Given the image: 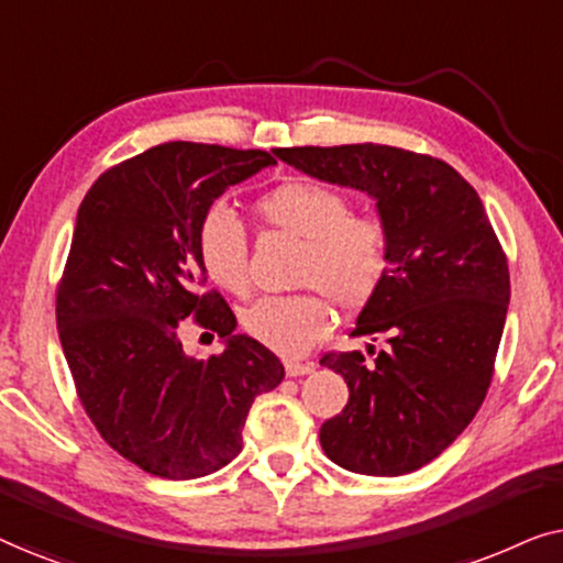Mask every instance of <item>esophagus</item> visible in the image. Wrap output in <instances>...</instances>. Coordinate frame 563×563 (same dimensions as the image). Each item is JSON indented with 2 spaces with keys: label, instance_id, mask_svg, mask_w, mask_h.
<instances>
[{
  "label": "esophagus",
  "instance_id": "34e87169",
  "mask_svg": "<svg viewBox=\"0 0 563 563\" xmlns=\"http://www.w3.org/2000/svg\"><path fill=\"white\" fill-rule=\"evenodd\" d=\"M284 372H287V376H305V374H312L314 372V364H310V361H291L287 358L284 361Z\"/></svg>",
  "mask_w": 563,
  "mask_h": 563
}]
</instances>
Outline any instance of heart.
<instances>
[{"instance_id":"b5f03b06","label":"heart","mask_w":563,"mask_h":563,"mask_svg":"<svg viewBox=\"0 0 563 563\" xmlns=\"http://www.w3.org/2000/svg\"><path fill=\"white\" fill-rule=\"evenodd\" d=\"M268 228L302 238L297 295L266 297L243 314V328L284 356L310 351L330 330V302L361 310L389 268V230L376 214H353L349 197L325 184L291 179L256 202ZM197 256L205 274L235 297L251 291V241L241 218L214 205L199 222Z\"/></svg>"}]
</instances>
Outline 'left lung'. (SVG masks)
<instances>
[{
    "label": "left lung",
    "mask_w": 563,
    "mask_h": 563,
    "mask_svg": "<svg viewBox=\"0 0 563 563\" xmlns=\"http://www.w3.org/2000/svg\"><path fill=\"white\" fill-rule=\"evenodd\" d=\"M284 164L376 199L389 268L351 335L387 349L320 358L349 384V405L322 422L330 461L356 474L426 466L474 420L495 374L510 272L472 184L441 158L395 145L276 148Z\"/></svg>",
    "instance_id": "left-lung-1"
}]
</instances>
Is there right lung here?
Wrapping results in <instances>:
<instances>
[{"instance_id":"1","label":"right lung","mask_w":563,"mask_h":563,"mask_svg":"<svg viewBox=\"0 0 563 563\" xmlns=\"http://www.w3.org/2000/svg\"><path fill=\"white\" fill-rule=\"evenodd\" d=\"M276 161L266 151L174 141L107 168L84 197L56 322L76 395L122 459L161 479H197L243 449L261 391L284 379L282 361L249 335L207 289L199 222L214 199ZM195 317L227 341L202 362L178 341Z\"/></svg>"}]
</instances>
